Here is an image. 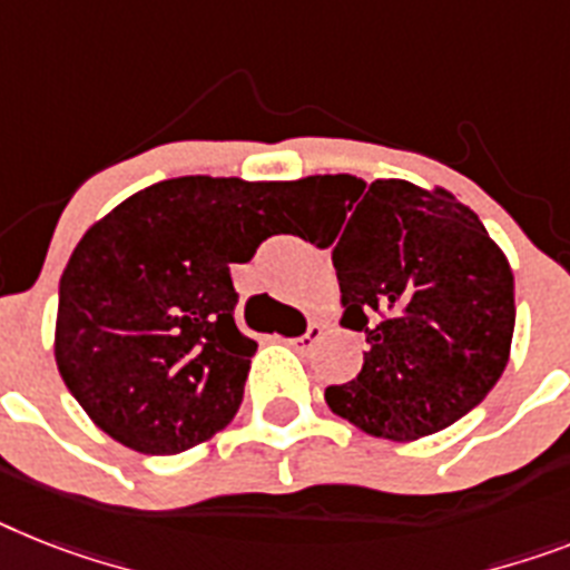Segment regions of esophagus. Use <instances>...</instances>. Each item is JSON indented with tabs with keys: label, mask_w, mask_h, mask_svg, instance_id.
<instances>
[{
	"label": "esophagus",
	"mask_w": 570,
	"mask_h": 570,
	"mask_svg": "<svg viewBox=\"0 0 570 570\" xmlns=\"http://www.w3.org/2000/svg\"><path fill=\"white\" fill-rule=\"evenodd\" d=\"M323 332H326V328L320 326V323H312V326L305 328L303 335H299V337H288V341H285V343H288V346H294L296 352H308L314 346V343H317L320 337H323Z\"/></svg>",
	"instance_id": "34e87169"
}]
</instances>
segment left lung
<instances>
[{
    "instance_id": "8db88e82",
    "label": "left lung",
    "mask_w": 570,
    "mask_h": 570,
    "mask_svg": "<svg viewBox=\"0 0 570 570\" xmlns=\"http://www.w3.org/2000/svg\"><path fill=\"white\" fill-rule=\"evenodd\" d=\"M314 204H341L335 242L341 323L370 350L326 404L364 434L413 443L478 407L510 361L515 276L487 227L443 186H366L352 174L294 183ZM351 215L346 216L345 212Z\"/></svg>"
}]
</instances>
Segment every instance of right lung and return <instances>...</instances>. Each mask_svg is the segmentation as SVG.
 <instances>
[{
	"label": "right lung",
	"instance_id": "right-lung-1",
	"mask_svg": "<svg viewBox=\"0 0 570 570\" xmlns=\"http://www.w3.org/2000/svg\"><path fill=\"white\" fill-rule=\"evenodd\" d=\"M294 183L174 177L83 233L60 276L55 361L107 436L180 454L238 413L256 341L235 326L229 265L250 262Z\"/></svg>",
	"mask_w": 570,
	"mask_h": 570
}]
</instances>
